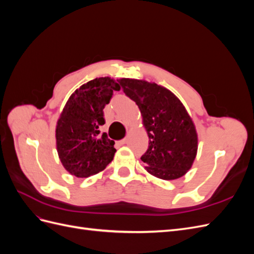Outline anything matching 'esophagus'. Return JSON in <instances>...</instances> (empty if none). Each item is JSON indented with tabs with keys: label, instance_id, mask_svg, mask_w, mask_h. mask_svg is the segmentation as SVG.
Here are the masks:
<instances>
[{
	"label": "esophagus",
	"instance_id": "esophagus-1",
	"mask_svg": "<svg viewBox=\"0 0 254 254\" xmlns=\"http://www.w3.org/2000/svg\"><path fill=\"white\" fill-rule=\"evenodd\" d=\"M126 143H127V137H125V139H123V140H121V141L118 142L119 145H125Z\"/></svg>",
	"mask_w": 254,
	"mask_h": 254
}]
</instances>
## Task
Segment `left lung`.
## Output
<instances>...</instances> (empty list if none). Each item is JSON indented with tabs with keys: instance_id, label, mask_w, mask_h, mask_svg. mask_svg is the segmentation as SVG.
I'll use <instances>...</instances> for the list:
<instances>
[{
	"instance_id": "left-lung-1",
	"label": "left lung",
	"mask_w": 254,
	"mask_h": 254,
	"mask_svg": "<svg viewBox=\"0 0 254 254\" xmlns=\"http://www.w3.org/2000/svg\"><path fill=\"white\" fill-rule=\"evenodd\" d=\"M125 94L139 107L142 124L149 137L141 157L145 170L163 180H176L194 163L198 134L186 107L172 91L156 82L121 78Z\"/></svg>"
}]
</instances>
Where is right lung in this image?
Here are the masks:
<instances>
[{
  "label": "right lung",
  "mask_w": 254,
  "mask_h": 254,
  "mask_svg": "<svg viewBox=\"0 0 254 254\" xmlns=\"http://www.w3.org/2000/svg\"><path fill=\"white\" fill-rule=\"evenodd\" d=\"M121 87L111 77H99L83 83L68 97L56 124V147L65 171L77 178H87L104 171L117 149L107 133L104 108L113 91Z\"/></svg>",
  "instance_id": "right-lung-1"
}]
</instances>
